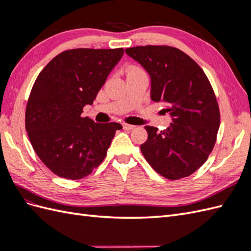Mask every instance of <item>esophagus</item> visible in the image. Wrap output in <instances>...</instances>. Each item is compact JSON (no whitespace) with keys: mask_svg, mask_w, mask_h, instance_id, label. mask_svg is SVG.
Listing matches in <instances>:
<instances>
[{"mask_svg":"<svg viewBox=\"0 0 251 251\" xmlns=\"http://www.w3.org/2000/svg\"><path fill=\"white\" fill-rule=\"evenodd\" d=\"M123 126H124L125 130H133V128L135 127V126H133V125H127V124H124Z\"/></svg>","mask_w":251,"mask_h":251,"instance_id":"34e87169","label":"esophagus"}]
</instances>
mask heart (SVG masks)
I'll return each instance as SVG.
<instances>
[{
	"mask_svg": "<svg viewBox=\"0 0 251 251\" xmlns=\"http://www.w3.org/2000/svg\"><path fill=\"white\" fill-rule=\"evenodd\" d=\"M138 69H136V68H133V69H131L130 71H137Z\"/></svg>",
	"mask_w": 251,
	"mask_h": 251,
	"instance_id": "b5f03b06",
	"label": "heart"
}]
</instances>
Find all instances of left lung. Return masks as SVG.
Wrapping results in <instances>:
<instances>
[{"instance_id": "left-lung-1", "label": "left lung", "mask_w": 251, "mask_h": 251, "mask_svg": "<svg viewBox=\"0 0 251 251\" xmlns=\"http://www.w3.org/2000/svg\"><path fill=\"white\" fill-rule=\"evenodd\" d=\"M151 78V98L164 102L172 124L163 131L147 126L140 146L144 158L161 176L184 178L207 160L216 143L220 112L210 82L194 59L169 46L126 49Z\"/></svg>"}]
</instances>
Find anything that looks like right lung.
<instances>
[{"instance_id": "add662e5", "label": "right lung", "mask_w": 251, "mask_h": 251, "mask_svg": "<svg viewBox=\"0 0 251 251\" xmlns=\"http://www.w3.org/2000/svg\"><path fill=\"white\" fill-rule=\"evenodd\" d=\"M123 55V48L67 50L37 76L26 108V131L36 155L57 176H88L123 128L118 123L96 124L80 116Z\"/></svg>"}]
</instances>
